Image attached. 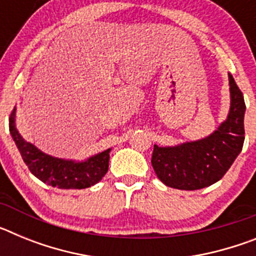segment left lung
I'll return each instance as SVG.
<instances>
[{"mask_svg":"<svg viewBox=\"0 0 256 256\" xmlns=\"http://www.w3.org/2000/svg\"><path fill=\"white\" fill-rule=\"evenodd\" d=\"M230 78V106L218 130L202 140L159 148L154 144L151 164L165 186L194 191L212 186L227 173L241 152L245 141L246 105L234 76Z\"/></svg>","mask_w":256,"mask_h":256,"instance_id":"8db88e82","label":"left lung"}]
</instances>
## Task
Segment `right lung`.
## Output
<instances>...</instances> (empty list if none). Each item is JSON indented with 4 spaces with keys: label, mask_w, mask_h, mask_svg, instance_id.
<instances>
[{
    "label": "right lung",
    "mask_w": 256,
    "mask_h": 256,
    "mask_svg": "<svg viewBox=\"0 0 256 256\" xmlns=\"http://www.w3.org/2000/svg\"><path fill=\"white\" fill-rule=\"evenodd\" d=\"M8 128L22 160L33 176L52 187L64 190H82L100 182L108 169L112 148L91 156L84 162L58 159L42 152L33 144L26 142L15 126V108L8 119Z\"/></svg>",
    "instance_id": "right-lung-1"
}]
</instances>
